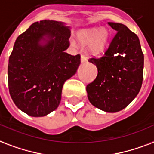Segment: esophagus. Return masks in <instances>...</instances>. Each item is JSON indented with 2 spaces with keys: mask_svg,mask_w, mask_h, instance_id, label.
I'll return each mask as SVG.
<instances>
[{
  "mask_svg": "<svg viewBox=\"0 0 154 154\" xmlns=\"http://www.w3.org/2000/svg\"><path fill=\"white\" fill-rule=\"evenodd\" d=\"M87 57H86L85 55H84V54H81V63H87Z\"/></svg>",
  "mask_w": 154,
  "mask_h": 154,
  "instance_id": "obj_1",
  "label": "esophagus"
}]
</instances>
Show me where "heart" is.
<instances>
[{"mask_svg": "<svg viewBox=\"0 0 154 154\" xmlns=\"http://www.w3.org/2000/svg\"><path fill=\"white\" fill-rule=\"evenodd\" d=\"M108 34L105 29H90L83 30L79 35V40L83 45L91 44V52L98 54L103 52L108 41Z\"/></svg>", "mask_w": 154, "mask_h": 154, "instance_id": "heart-1", "label": "heart"}]
</instances>
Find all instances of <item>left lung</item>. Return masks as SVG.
Listing matches in <instances>:
<instances>
[{
  "label": "left lung",
  "mask_w": 154,
  "mask_h": 154,
  "mask_svg": "<svg viewBox=\"0 0 154 154\" xmlns=\"http://www.w3.org/2000/svg\"><path fill=\"white\" fill-rule=\"evenodd\" d=\"M116 31L100 58L88 61L98 70L96 79L87 86L88 97L96 108L116 112L137 96L143 81L144 54L137 35L125 25L108 22Z\"/></svg>",
  "instance_id": "1"
}]
</instances>
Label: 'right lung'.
I'll use <instances>...</instances> for the list:
<instances>
[{
    "mask_svg": "<svg viewBox=\"0 0 154 154\" xmlns=\"http://www.w3.org/2000/svg\"><path fill=\"white\" fill-rule=\"evenodd\" d=\"M70 29L50 20L34 22L19 35L8 64V86L17 108L34 117L58 108L64 83L75 74L80 55L65 51L70 46ZM48 38L46 43L40 42Z\"/></svg>",
    "mask_w": 154,
    "mask_h": 154,
    "instance_id": "obj_1",
    "label": "right lung"
}]
</instances>
